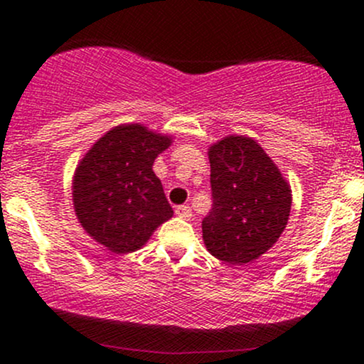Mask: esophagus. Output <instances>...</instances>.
Wrapping results in <instances>:
<instances>
[{
  "label": "esophagus",
  "instance_id": "obj_1",
  "mask_svg": "<svg viewBox=\"0 0 364 364\" xmlns=\"http://www.w3.org/2000/svg\"><path fill=\"white\" fill-rule=\"evenodd\" d=\"M176 216H179V218L183 220H190V216H192V209H190V205L183 204V205H178V208L174 209Z\"/></svg>",
  "mask_w": 364,
  "mask_h": 364
}]
</instances>
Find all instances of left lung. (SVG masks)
Instances as JSON below:
<instances>
[{
	"instance_id": "8db88e82",
	"label": "left lung",
	"mask_w": 364,
	"mask_h": 364,
	"mask_svg": "<svg viewBox=\"0 0 364 364\" xmlns=\"http://www.w3.org/2000/svg\"><path fill=\"white\" fill-rule=\"evenodd\" d=\"M208 156L213 208L203 220L204 245L223 262L248 264L284 232L291 186L252 137L229 135L213 144Z\"/></svg>"
}]
</instances>
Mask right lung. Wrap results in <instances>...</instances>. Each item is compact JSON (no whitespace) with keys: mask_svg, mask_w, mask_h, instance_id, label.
Returning a JSON list of instances; mask_svg holds the SVG:
<instances>
[{"mask_svg":"<svg viewBox=\"0 0 364 364\" xmlns=\"http://www.w3.org/2000/svg\"><path fill=\"white\" fill-rule=\"evenodd\" d=\"M171 142V135L139 123L119 124L77 165L72 183L77 220L107 250H139L174 213L153 172L155 159Z\"/></svg>","mask_w":364,"mask_h":364,"instance_id":"obj_1","label":"right lung"}]
</instances>
